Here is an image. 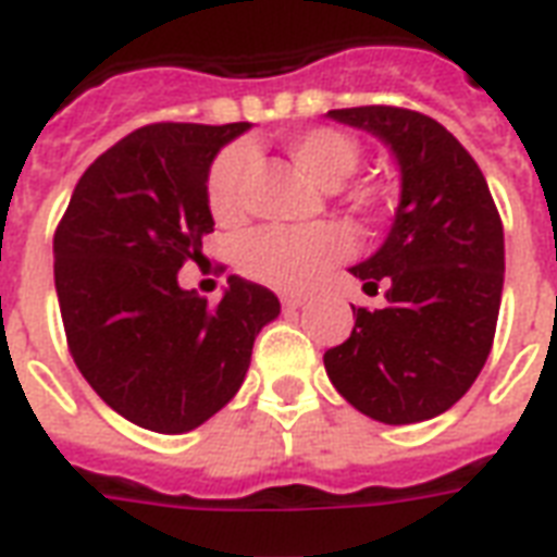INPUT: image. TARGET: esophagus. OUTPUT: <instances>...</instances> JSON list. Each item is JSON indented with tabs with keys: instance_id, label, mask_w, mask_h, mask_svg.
Returning a JSON list of instances; mask_svg holds the SVG:
<instances>
[{
	"instance_id": "1",
	"label": "esophagus",
	"mask_w": 557,
	"mask_h": 557,
	"mask_svg": "<svg viewBox=\"0 0 557 557\" xmlns=\"http://www.w3.org/2000/svg\"><path fill=\"white\" fill-rule=\"evenodd\" d=\"M304 304H307V297H300V295L283 297V309H286V312H297V309L304 307Z\"/></svg>"
}]
</instances>
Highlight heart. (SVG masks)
Instances as JSON below:
<instances>
[{
	"label": "heart",
	"mask_w": 557,
	"mask_h": 557,
	"mask_svg": "<svg viewBox=\"0 0 557 557\" xmlns=\"http://www.w3.org/2000/svg\"><path fill=\"white\" fill-rule=\"evenodd\" d=\"M288 154L318 186L338 189L359 169V146L335 127H312L288 137ZM250 154L233 146L215 157L207 175V207L222 224L236 222L245 207ZM345 236L330 224L257 227L236 242V265L245 277L277 292H304L321 271L345 253Z\"/></svg>",
	"instance_id": "heart-1"
}]
</instances>
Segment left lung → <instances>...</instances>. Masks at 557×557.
Instances as JSON below:
<instances>
[{
	"label": "left lung",
	"mask_w": 557,
	"mask_h": 557,
	"mask_svg": "<svg viewBox=\"0 0 557 557\" xmlns=\"http://www.w3.org/2000/svg\"><path fill=\"white\" fill-rule=\"evenodd\" d=\"M392 148L400 203L376 253L350 269L385 309H356L354 333L330 347L335 392L380 423H420L456 406L485 368L499 318L505 239L476 160L418 110L368 104L326 113Z\"/></svg>",
	"instance_id": "1"
}]
</instances>
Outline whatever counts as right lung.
Instances as JSON below:
<instances>
[{
    "label": "right lung",
    "mask_w": 557,
    "mask_h": 557,
    "mask_svg": "<svg viewBox=\"0 0 557 557\" xmlns=\"http://www.w3.org/2000/svg\"><path fill=\"white\" fill-rule=\"evenodd\" d=\"M248 127H139L81 175L54 233L72 359L92 392L143 430L181 435L222 411L245 382L253 338L280 315L274 292L236 274L219 307L177 286L215 224L212 160Z\"/></svg>",
    "instance_id": "1"
}]
</instances>
